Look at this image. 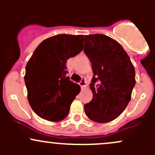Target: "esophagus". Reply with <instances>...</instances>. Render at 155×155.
I'll use <instances>...</instances> for the list:
<instances>
[{
    "mask_svg": "<svg viewBox=\"0 0 155 155\" xmlns=\"http://www.w3.org/2000/svg\"><path fill=\"white\" fill-rule=\"evenodd\" d=\"M79 85L82 88H85V87L87 86V83H86V80L85 79H82V80L79 82Z\"/></svg>",
    "mask_w": 155,
    "mask_h": 155,
    "instance_id": "34e87169",
    "label": "esophagus"
}]
</instances>
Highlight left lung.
<instances>
[{
    "label": "left lung",
    "instance_id": "obj_1",
    "mask_svg": "<svg viewBox=\"0 0 155 155\" xmlns=\"http://www.w3.org/2000/svg\"><path fill=\"white\" fill-rule=\"evenodd\" d=\"M84 52L94 73L90 88L93 98L84 106L85 114L98 123L113 121L131 99L135 69L122 46L104 34L85 36Z\"/></svg>",
    "mask_w": 155,
    "mask_h": 155
}]
</instances>
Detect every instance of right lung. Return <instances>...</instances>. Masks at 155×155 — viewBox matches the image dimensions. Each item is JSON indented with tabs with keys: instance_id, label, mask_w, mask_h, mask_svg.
I'll return each instance as SVG.
<instances>
[{
	"instance_id": "obj_1",
	"label": "right lung",
	"mask_w": 155,
	"mask_h": 155,
	"mask_svg": "<svg viewBox=\"0 0 155 155\" xmlns=\"http://www.w3.org/2000/svg\"><path fill=\"white\" fill-rule=\"evenodd\" d=\"M83 35L58 34L43 40L25 68L28 100L40 118L59 121L68 116L80 86L67 76L66 64L83 49Z\"/></svg>"
}]
</instances>
